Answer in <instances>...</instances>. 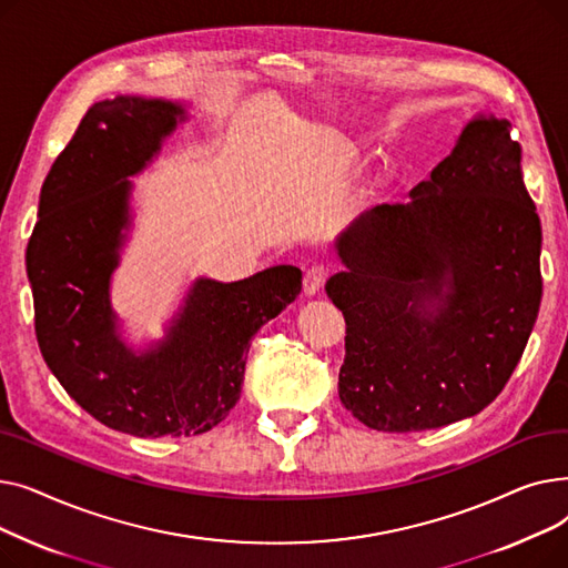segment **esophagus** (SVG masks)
<instances>
[{"instance_id":"34e87169","label":"esophagus","mask_w":568,"mask_h":568,"mask_svg":"<svg viewBox=\"0 0 568 568\" xmlns=\"http://www.w3.org/2000/svg\"><path fill=\"white\" fill-rule=\"evenodd\" d=\"M326 276H329V264H324V262L311 264L304 274V294H308V296L315 294L322 287Z\"/></svg>"}]
</instances>
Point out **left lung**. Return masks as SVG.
<instances>
[{"label":"left lung","instance_id":"1","mask_svg":"<svg viewBox=\"0 0 568 568\" xmlns=\"http://www.w3.org/2000/svg\"><path fill=\"white\" fill-rule=\"evenodd\" d=\"M407 204H377L341 239L326 294L345 317L341 403L412 433L488 407L539 315L541 221L506 119L479 116Z\"/></svg>","mask_w":568,"mask_h":568}]
</instances>
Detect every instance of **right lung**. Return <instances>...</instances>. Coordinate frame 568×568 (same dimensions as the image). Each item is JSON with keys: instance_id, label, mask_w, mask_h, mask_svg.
Listing matches in <instances>:
<instances>
[{"instance_id": "add662e5", "label": "right lung", "mask_w": 568, "mask_h": 568, "mask_svg": "<svg viewBox=\"0 0 568 568\" xmlns=\"http://www.w3.org/2000/svg\"><path fill=\"white\" fill-rule=\"evenodd\" d=\"M184 108L140 97L94 103L52 163L27 244L34 329L67 394L103 426L189 437L219 426L242 396L251 338L302 292L281 264L236 281H197L163 343L133 354L114 334L110 274L129 225L126 176L140 172Z\"/></svg>"}]
</instances>
